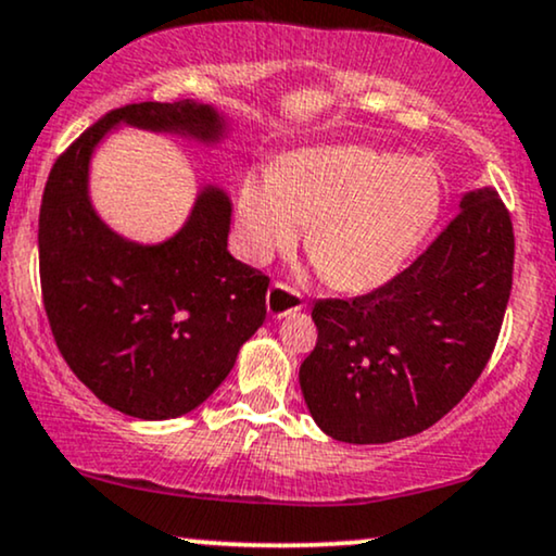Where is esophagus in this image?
<instances>
[{
  "mask_svg": "<svg viewBox=\"0 0 556 556\" xmlns=\"http://www.w3.org/2000/svg\"><path fill=\"white\" fill-rule=\"evenodd\" d=\"M305 307V300H302L300 290L285 285V282H274L266 292V311H269L271 318H285V315L298 313Z\"/></svg>",
  "mask_w": 556,
  "mask_h": 556,
  "instance_id": "obj_1",
  "label": "esophagus"
}]
</instances>
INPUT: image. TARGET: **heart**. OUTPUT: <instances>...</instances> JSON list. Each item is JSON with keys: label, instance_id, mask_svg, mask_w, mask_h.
Returning <instances> with one entry per match:
<instances>
[{"label": "heart", "instance_id": "1", "mask_svg": "<svg viewBox=\"0 0 556 556\" xmlns=\"http://www.w3.org/2000/svg\"><path fill=\"white\" fill-rule=\"evenodd\" d=\"M444 205V181L426 159L320 146L249 174L238 192V241L251 262L305 249L336 290L367 292L403 271Z\"/></svg>", "mask_w": 556, "mask_h": 556}]
</instances>
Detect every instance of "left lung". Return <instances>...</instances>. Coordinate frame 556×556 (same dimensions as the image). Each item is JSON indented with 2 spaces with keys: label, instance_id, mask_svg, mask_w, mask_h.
<instances>
[{
  "label": "left lung",
  "instance_id": "1",
  "mask_svg": "<svg viewBox=\"0 0 556 556\" xmlns=\"http://www.w3.org/2000/svg\"><path fill=\"white\" fill-rule=\"evenodd\" d=\"M462 210L416 262L354 300H318L300 367L307 410L330 439L388 444L446 416L493 356L516 238L495 189Z\"/></svg>",
  "mask_w": 556,
  "mask_h": 556
}]
</instances>
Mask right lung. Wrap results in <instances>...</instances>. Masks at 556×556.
Here are the masks:
<instances>
[{
    "label": "right lung",
    "mask_w": 556,
    "mask_h": 556,
    "mask_svg": "<svg viewBox=\"0 0 556 556\" xmlns=\"http://www.w3.org/2000/svg\"><path fill=\"white\" fill-rule=\"evenodd\" d=\"M223 136L200 102L125 104L55 159L38 223L40 290L51 333L76 377L125 416L179 418L205 403L266 318L269 277L228 254L230 200L205 187L177 236L140 245L89 202V159L115 125Z\"/></svg>",
    "instance_id": "1"
}]
</instances>
